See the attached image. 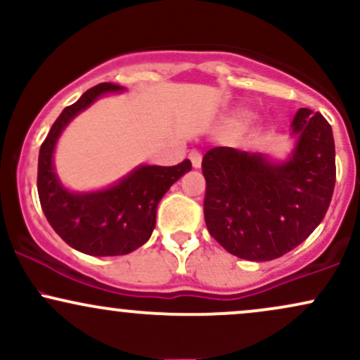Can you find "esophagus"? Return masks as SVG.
Segmentation results:
<instances>
[{"label":"esophagus","instance_id":"34e87169","mask_svg":"<svg viewBox=\"0 0 360 360\" xmlns=\"http://www.w3.org/2000/svg\"><path fill=\"white\" fill-rule=\"evenodd\" d=\"M189 160H191L193 167H200L201 166V154L193 148V150L189 152Z\"/></svg>","mask_w":360,"mask_h":360}]
</instances>
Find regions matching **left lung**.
<instances>
[{"instance_id": "left-lung-1", "label": "left lung", "mask_w": 360, "mask_h": 360, "mask_svg": "<svg viewBox=\"0 0 360 360\" xmlns=\"http://www.w3.org/2000/svg\"><path fill=\"white\" fill-rule=\"evenodd\" d=\"M292 134L300 135L298 143L283 164L232 147L203 155L206 226L237 257L278 259L325 218L337 177L332 127L318 111L300 108Z\"/></svg>"}]
</instances>
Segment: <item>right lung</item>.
<instances>
[{"instance_id": "1", "label": "right lung", "mask_w": 360, "mask_h": 360, "mask_svg": "<svg viewBox=\"0 0 360 360\" xmlns=\"http://www.w3.org/2000/svg\"><path fill=\"white\" fill-rule=\"evenodd\" d=\"M122 89V86L113 82H101L86 91L53 122L39 154L37 189L45 218L68 245L100 257L125 255L143 245L155 226L157 203L191 169L189 159H184L171 167L135 169L130 176L105 191L74 194L62 188L52 166V152L60 131L98 96Z\"/></svg>"}]
</instances>
